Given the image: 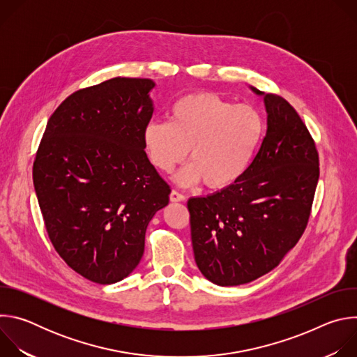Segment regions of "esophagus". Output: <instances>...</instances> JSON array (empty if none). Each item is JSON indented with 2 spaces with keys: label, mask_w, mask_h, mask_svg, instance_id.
Instances as JSON below:
<instances>
[{
  "label": "esophagus",
  "mask_w": 357,
  "mask_h": 357,
  "mask_svg": "<svg viewBox=\"0 0 357 357\" xmlns=\"http://www.w3.org/2000/svg\"><path fill=\"white\" fill-rule=\"evenodd\" d=\"M169 199H171V202H183L185 200V195H182L178 190H172L171 195H169Z\"/></svg>",
  "instance_id": "esophagus-1"
}]
</instances>
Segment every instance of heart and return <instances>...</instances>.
I'll use <instances>...</instances> for the list:
<instances>
[{"mask_svg":"<svg viewBox=\"0 0 357 357\" xmlns=\"http://www.w3.org/2000/svg\"><path fill=\"white\" fill-rule=\"evenodd\" d=\"M261 134V116L252 107L197 91L175 101L169 123L148 124L142 139L157 169L171 174L189 152L192 165L179 175L181 183L203 181L211 189H222L247 169Z\"/></svg>","mask_w":357,"mask_h":357,"instance_id":"1","label":"heart"}]
</instances>
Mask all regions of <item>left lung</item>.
Returning a JSON list of instances; mask_svg holds the SVG:
<instances>
[{"instance_id":"1","label":"left lung","mask_w":357,"mask_h":357,"mask_svg":"<svg viewBox=\"0 0 357 357\" xmlns=\"http://www.w3.org/2000/svg\"><path fill=\"white\" fill-rule=\"evenodd\" d=\"M264 96L267 131L243 175L206 197L188 200L195 261L222 287L275 268L307 229L319 179L312 135L278 94Z\"/></svg>"}]
</instances>
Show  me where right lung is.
<instances>
[{"instance_id": "1", "label": "right lung", "mask_w": 357, "mask_h": 357, "mask_svg": "<svg viewBox=\"0 0 357 357\" xmlns=\"http://www.w3.org/2000/svg\"><path fill=\"white\" fill-rule=\"evenodd\" d=\"M151 79L114 77L80 89L50 116L33 161L49 240L65 263L97 284L138 266L146 226L171 188L146 157Z\"/></svg>"}]
</instances>
